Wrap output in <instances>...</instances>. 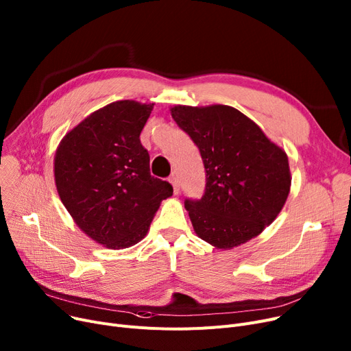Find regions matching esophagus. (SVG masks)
Returning <instances> with one entry per match:
<instances>
[{
  "label": "esophagus",
  "instance_id": "1",
  "mask_svg": "<svg viewBox=\"0 0 351 351\" xmlns=\"http://www.w3.org/2000/svg\"><path fill=\"white\" fill-rule=\"evenodd\" d=\"M169 182L172 183V186H173V193L178 195V193H179V182H178V178H176L175 175H172V176H169Z\"/></svg>",
  "mask_w": 351,
  "mask_h": 351
}]
</instances>
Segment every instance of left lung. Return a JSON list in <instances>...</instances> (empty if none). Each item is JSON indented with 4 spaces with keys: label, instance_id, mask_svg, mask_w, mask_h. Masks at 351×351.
<instances>
[{
    "label": "left lung",
    "instance_id": "left-lung-1",
    "mask_svg": "<svg viewBox=\"0 0 351 351\" xmlns=\"http://www.w3.org/2000/svg\"><path fill=\"white\" fill-rule=\"evenodd\" d=\"M171 114L205 165L204 196L185 200L196 234L217 249H232L261 234L290 192L286 152L232 106L176 105Z\"/></svg>",
    "mask_w": 351,
    "mask_h": 351
}]
</instances>
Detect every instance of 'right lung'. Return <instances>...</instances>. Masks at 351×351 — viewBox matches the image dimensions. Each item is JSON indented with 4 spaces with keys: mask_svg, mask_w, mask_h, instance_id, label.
Listing matches in <instances>:
<instances>
[{
    "mask_svg": "<svg viewBox=\"0 0 351 351\" xmlns=\"http://www.w3.org/2000/svg\"><path fill=\"white\" fill-rule=\"evenodd\" d=\"M154 104L117 101L86 117L61 141L55 185L78 228L108 249L145 237L169 182L154 178L139 135Z\"/></svg>",
    "mask_w": 351,
    "mask_h": 351,
    "instance_id": "add662e5",
    "label": "right lung"
}]
</instances>
